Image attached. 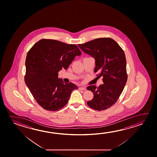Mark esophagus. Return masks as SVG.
Wrapping results in <instances>:
<instances>
[{"label":"esophagus","mask_w":157,"mask_h":157,"mask_svg":"<svg viewBox=\"0 0 157 157\" xmlns=\"http://www.w3.org/2000/svg\"><path fill=\"white\" fill-rule=\"evenodd\" d=\"M79 89L80 90H86V88L84 87H79Z\"/></svg>","instance_id":"34e87169"}]
</instances>
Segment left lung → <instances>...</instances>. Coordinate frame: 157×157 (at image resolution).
Segmentation results:
<instances>
[{
  "mask_svg": "<svg viewBox=\"0 0 157 157\" xmlns=\"http://www.w3.org/2000/svg\"><path fill=\"white\" fill-rule=\"evenodd\" d=\"M78 46L95 59L94 72H99L98 77H103L104 84L98 87L90 85L86 88L94 94L87 105L96 111L110 108L118 100L128 79L123 50L111 38L95 39Z\"/></svg>",
  "mask_w": 157,
  "mask_h": 157,
  "instance_id": "obj_1",
  "label": "left lung"
}]
</instances>
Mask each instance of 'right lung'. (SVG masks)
Segmentation results:
<instances>
[{"label":"right lung","mask_w":157,"mask_h":157,"mask_svg":"<svg viewBox=\"0 0 157 157\" xmlns=\"http://www.w3.org/2000/svg\"><path fill=\"white\" fill-rule=\"evenodd\" d=\"M82 54L75 44L42 39L29 50L25 81L36 102L49 111H59L67 105L73 90L78 86L63 82L58 73L67 70L76 56Z\"/></svg>","instance_id":"right-lung-1"}]
</instances>
